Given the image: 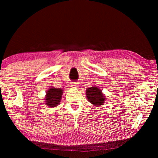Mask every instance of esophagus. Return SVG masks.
I'll use <instances>...</instances> for the list:
<instances>
[{
  "mask_svg": "<svg viewBox=\"0 0 158 158\" xmlns=\"http://www.w3.org/2000/svg\"><path fill=\"white\" fill-rule=\"evenodd\" d=\"M73 85V87H74V88H77V87H78V83H77V82H73V84H72Z\"/></svg>",
  "mask_w": 158,
  "mask_h": 158,
  "instance_id": "34e87169",
  "label": "esophagus"
}]
</instances>
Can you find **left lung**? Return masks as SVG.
I'll return each mask as SVG.
<instances>
[{
  "label": "left lung",
  "instance_id": "8db88e82",
  "mask_svg": "<svg viewBox=\"0 0 158 158\" xmlns=\"http://www.w3.org/2000/svg\"><path fill=\"white\" fill-rule=\"evenodd\" d=\"M85 94L89 101L95 106H100L105 103V96L97 86H93L86 89Z\"/></svg>",
  "mask_w": 158,
  "mask_h": 158
}]
</instances>
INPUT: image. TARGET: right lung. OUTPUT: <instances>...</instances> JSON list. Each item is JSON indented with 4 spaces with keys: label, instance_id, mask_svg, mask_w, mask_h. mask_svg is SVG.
I'll use <instances>...</instances> for the list:
<instances>
[{
    "label": "right lung",
    "instance_id": "1",
    "mask_svg": "<svg viewBox=\"0 0 158 158\" xmlns=\"http://www.w3.org/2000/svg\"><path fill=\"white\" fill-rule=\"evenodd\" d=\"M63 90L61 89L52 87L47 91L45 104L49 107H54L60 104Z\"/></svg>",
    "mask_w": 158,
    "mask_h": 158
}]
</instances>
